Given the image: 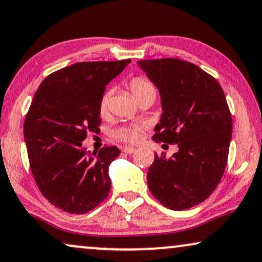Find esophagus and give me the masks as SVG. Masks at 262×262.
<instances>
[{"mask_svg":"<svg viewBox=\"0 0 262 262\" xmlns=\"http://www.w3.org/2000/svg\"><path fill=\"white\" fill-rule=\"evenodd\" d=\"M122 151L124 153H127V155H133V153L137 151V148L135 147H129V146H125V147L122 148Z\"/></svg>","mask_w":262,"mask_h":262,"instance_id":"esophagus-1","label":"esophagus"}]
</instances>
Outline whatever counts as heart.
I'll use <instances>...</instances> for the list:
<instances>
[{
  "label": "heart",
  "instance_id": "b5f03b06",
  "mask_svg": "<svg viewBox=\"0 0 262 262\" xmlns=\"http://www.w3.org/2000/svg\"><path fill=\"white\" fill-rule=\"evenodd\" d=\"M130 91L133 96L138 99V102L145 97L156 95V89L152 85V82L147 80L144 76H137L130 81ZM110 96L111 92L107 91L102 97L99 103V111L102 115H106L107 110H109V103H110ZM145 128L144 125L140 124H125L121 125V127L116 128L114 130V138L121 142H125V144H138L144 138Z\"/></svg>",
  "mask_w": 262,
  "mask_h": 262
}]
</instances>
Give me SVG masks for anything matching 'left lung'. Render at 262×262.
Returning <instances> with one entry per match:
<instances>
[{"mask_svg": "<svg viewBox=\"0 0 262 262\" xmlns=\"http://www.w3.org/2000/svg\"><path fill=\"white\" fill-rule=\"evenodd\" d=\"M160 95L163 113L153 140L177 144L172 157L155 156L147 184L170 210L193 207L217 188L228 162L232 120L213 76L179 58L139 61Z\"/></svg>", "mask_w": 262, "mask_h": 262, "instance_id": "1", "label": "left lung"}]
</instances>
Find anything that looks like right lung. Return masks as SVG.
Instances as JSON below:
<instances>
[{"label": "right lung", "mask_w": 262, "mask_h": 262, "mask_svg": "<svg viewBox=\"0 0 262 262\" xmlns=\"http://www.w3.org/2000/svg\"><path fill=\"white\" fill-rule=\"evenodd\" d=\"M130 60L79 62L47 76L38 87L24 123L34 181L49 202L83 214L109 195V165L116 146L92 155L82 147L100 125L99 103L107 83Z\"/></svg>", "instance_id": "obj_1"}]
</instances>
